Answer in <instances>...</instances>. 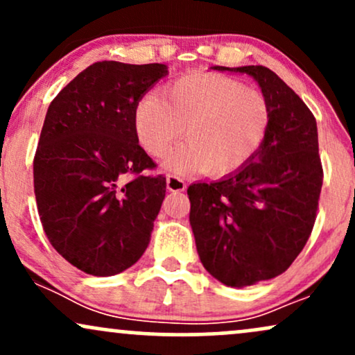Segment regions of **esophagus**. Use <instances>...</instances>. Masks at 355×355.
<instances>
[{
	"label": "esophagus",
	"mask_w": 355,
	"mask_h": 355,
	"mask_svg": "<svg viewBox=\"0 0 355 355\" xmlns=\"http://www.w3.org/2000/svg\"><path fill=\"white\" fill-rule=\"evenodd\" d=\"M187 189V183L182 178L175 177V175H168L166 177V190L168 191H183Z\"/></svg>",
	"instance_id": "obj_1"
}]
</instances>
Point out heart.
Segmentation results:
<instances>
[{
  "label": "heart",
  "mask_w": 355,
  "mask_h": 355,
  "mask_svg": "<svg viewBox=\"0 0 355 355\" xmlns=\"http://www.w3.org/2000/svg\"><path fill=\"white\" fill-rule=\"evenodd\" d=\"M272 105L262 92L227 76L187 75L137 103L133 132L150 157H162L177 138L187 140L166 155L173 172L200 170L209 177L237 172L262 148Z\"/></svg>",
  "instance_id": "obj_1"
}]
</instances>
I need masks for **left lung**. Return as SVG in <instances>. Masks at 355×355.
Segmentation results:
<instances>
[{
    "label": "left lung",
    "instance_id": "left-lung-1",
    "mask_svg": "<svg viewBox=\"0 0 355 355\" xmlns=\"http://www.w3.org/2000/svg\"><path fill=\"white\" fill-rule=\"evenodd\" d=\"M248 75L272 105L262 148L237 172L191 183L190 225L200 262L227 287L287 270L315 222L322 189L317 123L307 105L266 67H211Z\"/></svg>",
    "mask_w": 355,
    "mask_h": 355
}]
</instances>
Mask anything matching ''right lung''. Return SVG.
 <instances>
[{
    "label": "right lung",
    "mask_w": 355,
    "mask_h": 355,
    "mask_svg": "<svg viewBox=\"0 0 355 355\" xmlns=\"http://www.w3.org/2000/svg\"><path fill=\"white\" fill-rule=\"evenodd\" d=\"M166 75L162 63L98 61L48 107L33 164L36 205L51 245L85 274H120L148 247L166 182L140 175L155 164L138 145L133 112Z\"/></svg>",
    "instance_id": "1"
}]
</instances>
